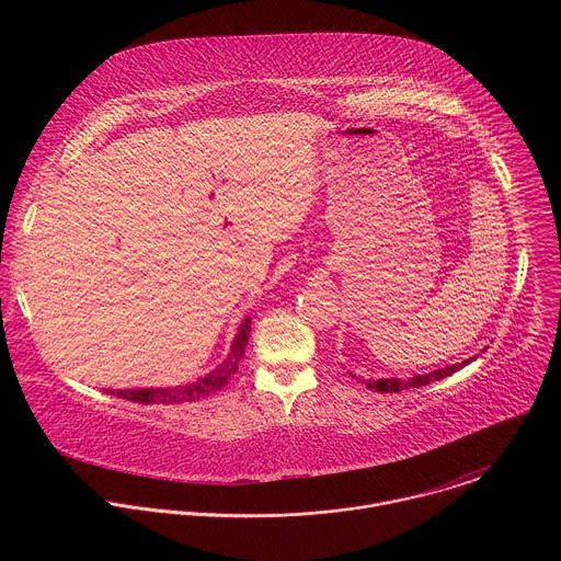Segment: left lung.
Listing matches in <instances>:
<instances>
[{
	"label": "left lung",
	"mask_w": 561,
	"mask_h": 561,
	"mask_svg": "<svg viewBox=\"0 0 561 561\" xmlns=\"http://www.w3.org/2000/svg\"><path fill=\"white\" fill-rule=\"evenodd\" d=\"M474 357H470V359H466V362H461V364H453V366H446V368H439V370H433V373H428V375H415V377H409V379H394V377H390V379H366L364 383H366V388H370V390H377V392H399V390H404V388H420V386H426V383H431V381H437V379H444V377H448V375H453L455 370H459V368H463L466 364H470ZM355 377V375H353ZM362 381V379H359Z\"/></svg>",
	"instance_id": "8db88e82"
}]
</instances>
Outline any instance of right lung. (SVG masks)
<instances>
[{"label":"right lung","mask_w":561,"mask_h":561,"mask_svg":"<svg viewBox=\"0 0 561 561\" xmlns=\"http://www.w3.org/2000/svg\"><path fill=\"white\" fill-rule=\"evenodd\" d=\"M249 335H251V317H247L242 327H239L228 357L215 370L199 377L197 381L173 386V388H137V390H117V392L106 390V392L122 399H130V402H137V404H182V402H193V399L208 397L221 390L230 381V377L237 373L239 359L244 357V348L249 344Z\"/></svg>","instance_id":"obj_1"}]
</instances>
